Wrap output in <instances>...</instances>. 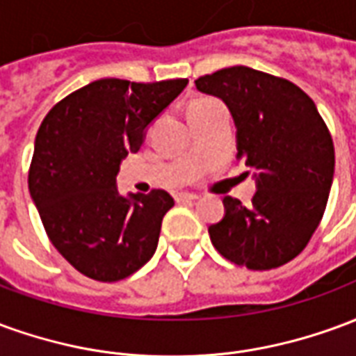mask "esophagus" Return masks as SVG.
I'll list each match as a JSON object with an SVG mask.
<instances>
[{"label":"esophagus","mask_w":356,"mask_h":356,"mask_svg":"<svg viewBox=\"0 0 356 356\" xmlns=\"http://www.w3.org/2000/svg\"><path fill=\"white\" fill-rule=\"evenodd\" d=\"M175 200H177V202H194V200H198V194L177 193V194H175Z\"/></svg>","instance_id":"esophagus-1"}]
</instances>
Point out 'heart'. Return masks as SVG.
<instances>
[{
  "label": "heart",
  "instance_id": "obj_1",
  "mask_svg": "<svg viewBox=\"0 0 356 356\" xmlns=\"http://www.w3.org/2000/svg\"><path fill=\"white\" fill-rule=\"evenodd\" d=\"M202 102H208V101H206V99H202V101H194L191 106H194V104H202Z\"/></svg>",
  "mask_w": 356,
  "mask_h": 356
}]
</instances>
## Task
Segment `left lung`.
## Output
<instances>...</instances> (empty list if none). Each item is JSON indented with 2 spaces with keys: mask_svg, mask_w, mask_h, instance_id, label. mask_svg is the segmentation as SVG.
Segmentation results:
<instances>
[{
  "mask_svg": "<svg viewBox=\"0 0 356 356\" xmlns=\"http://www.w3.org/2000/svg\"><path fill=\"white\" fill-rule=\"evenodd\" d=\"M223 99L236 125V158L254 170L250 206L225 196V216L209 238L225 259L268 270L303 252L321 223L334 179L328 127L301 89L248 66H231L194 81Z\"/></svg>",
  "mask_w": 356,
  "mask_h": 356,
  "instance_id": "left-lung-1",
  "label": "left lung"
}]
</instances>
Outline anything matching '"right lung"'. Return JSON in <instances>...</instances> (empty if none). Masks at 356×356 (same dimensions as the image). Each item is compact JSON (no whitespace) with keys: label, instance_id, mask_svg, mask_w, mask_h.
<instances>
[{"label":"right lung","instance_id":"1","mask_svg":"<svg viewBox=\"0 0 356 356\" xmlns=\"http://www.w3.org/2000/svg\"><path fill=\"white\" fill-rule=\"evenodd\" d=\"M186 83L104 78L65 97L43 118L28 188L51 244L81 275L116 282L154 255L173 198L165 191L122 196L116 175Z\"/></svg>","mask_w":356,"mask_h":356}]
</instances>
